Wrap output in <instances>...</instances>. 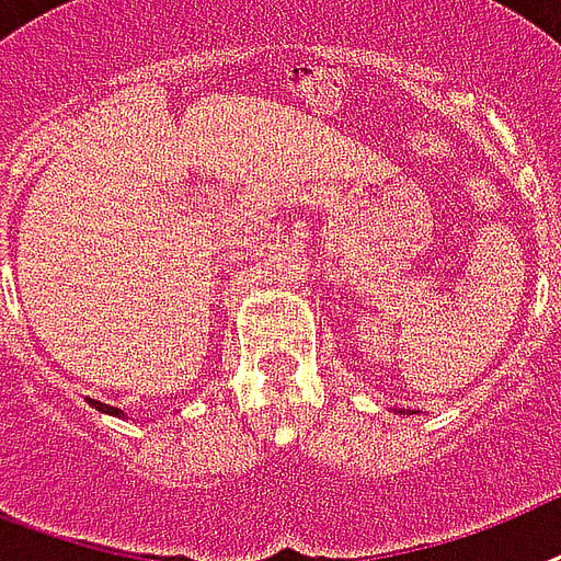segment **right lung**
Masks as SVG:
<instances>
[{
  "instance_id": "add662e5",
  "label": "right lung",
  "mask_w": 561,
  "mask_h": 561,
  "mask_svg": "<svg viewBox=\"0 0 561 561\" xmlns=\"http://www.w3.org/2000/svg\"><path fill=\"white\" fill-rule=\"evenodd\" d=\"M95 407V410H102V412H111V415H123V410H116V407H107V403H99V401H90Z\"/></svg>"
}]
</instances>
